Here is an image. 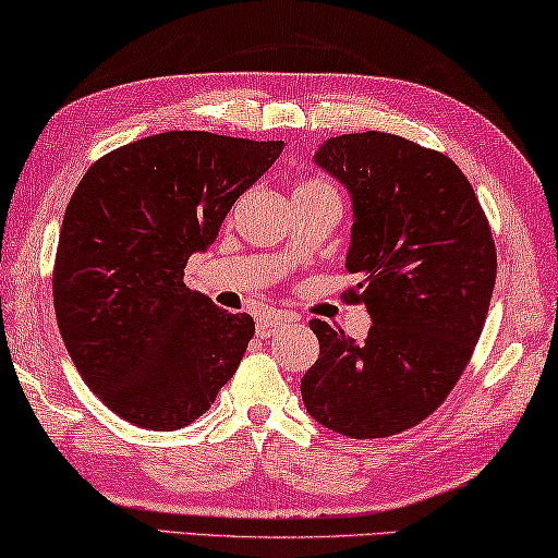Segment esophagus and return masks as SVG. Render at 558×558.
Here are the masks:
<instances>
[{"instance_id": "1", "label": "esophagus", "mask_w": 558, "mask_h": 558, "mask_svg": "<svg viewBox=\"0 0 558 558\" xmlns=\"http://www.w3.org/2000/svg\"><path fill=\"white\" fill-rule=\"evenodd\" d=\"M280 327H282V317L270 315V317H260L258 327H255V332H258V338L268 340V338H272V335H278Z\"/></svg>"}]
</instances>
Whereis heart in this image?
Wrapping results in <instances>:
<instances>
[{"label": "heart", "mask_w": 558, "mask_h": 558, "mask_svg": "<svg viewBox=\"0 0 558 558\" xmlns=\"http://www.w3.org/2000/svg\"><path fill=\"white\" fill-rule=\"evenodd\" d=\"M298 189H303V191H332V185L320 181V179H313V181H305L303 185H298Z\"/></svg>", "instance_id": "obj_1"}]
</instances>
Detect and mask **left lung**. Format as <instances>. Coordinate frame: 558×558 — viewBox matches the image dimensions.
<instances>
[{"instance_id":"obj_1","label":"left lung","mask_w":558,"mask_h":558,"mask_svg":"<svg viewBox=\"0 0 558 558\" xmlns=\"http://www.w3.org/2000/svg\"><path fill=\"white\" fill-rule=\"evenodd\" d=\"M315 163L352 201L344 268L373 327L365 342L313 320L320 357L300 392L323 427L352 439L390 437L445 402L489 313L497 251L459 166L402 136H332Z\"/></svg>"}]
</instances>
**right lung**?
I'll return each instance as SVG.
<instances>
[{
    "label": "right lung",
    "instance_id": "right-lung-1",
    "mask_svg": "<svg viewBox=\"0 0 558 558\" xmlns=\"http://www.w3.org/2000/svg\"><path fill=\"white\" fill-rule=\"evenodd\" d=\"M282 141L166 131L99 158L61 220L54 311L92 392L136 427L181 429L241 365L255 323L183 282Z\"/></svg>",
    "mask_w": 558,
    "mask_h": 558
}]
</instances>
